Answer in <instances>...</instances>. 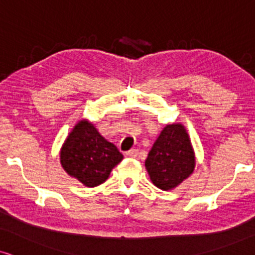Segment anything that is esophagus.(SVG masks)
<instances>
[{"instance_id": "esophagus-1", "label": "esophagus", "mask_w": 255, "mask_h": 255, "mask_svg": "<svg viewBox=\"0 0 255 255\" xmlns=\"http://www.w3.org/2000/svg\"><path fill=\"white\" fill-rule=\"evenodd\" d=\"M126 154L130 158H136L137 154H139V151H137V149H129V151L126 153Z\"/></svg>"}]
</instances>
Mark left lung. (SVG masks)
<instances>
[{
    "label": "left lung",
    "instance_id": "obj_1",
    "mask_svg": "<svg viewBox=\"0 0 255 255\" xmlns=\"http://www.w3.org/2000/svg\"><path fill=\"white\" fill-rule=\"evenodd\" d=\"M152 183L164 191L173 190L191 176L196 157L191 139L182 124L167 125L153 143L145 161Z\"/></svg>",
    "mask_w": 255,
    "mask_h": 255
}]
</instances>
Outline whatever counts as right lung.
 Masks as SVG:
<instances>
[{
  "label": "right lung",
  "instance_id": "add662e5",
  "mask_svg": "<svg viewBox=\"0 0 255 255\" xmlns=\"http://www.w3.org/2000/svg\"><path fill=\"white\" fill-rule=\"evenodd\" d=\"M61 167L87 188H95L108 179L124 155L114 143L101 135L97 128L83 119L66 136L59 152Z\"/></svg>",
  "mask_w": 255,
  "mask_h": 255
}]
</instances>
